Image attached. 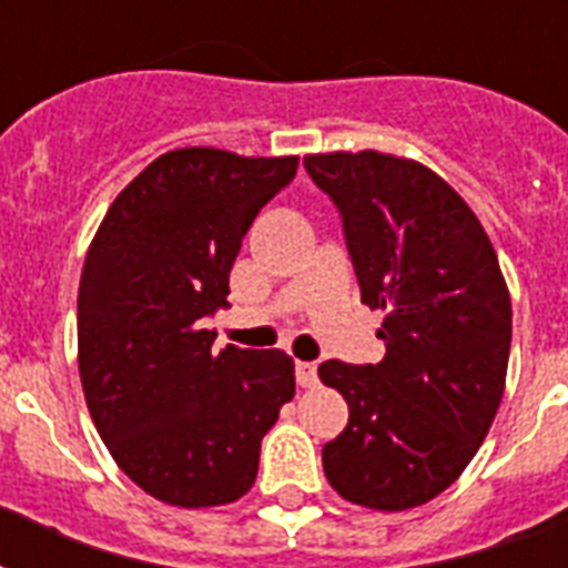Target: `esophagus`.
Returning a JSON list of instances; mask_svg holds the SVG:
<instances>
[{
	"label": "esophagus",
	"mask_w": 568,
	"mask_h": 568,
	"mask_svg": "<svg viewBox=\"0 0 568 568\" xmlns=\"http://www.w3.org/2000/svg\"><path fill=\"white\" fill-rule=\"evenodd\" d=\"M297 385L300 388H315L317 385V364L315 362H297Z\"/></svg>",
	"instance_id": "esophagus-1"
}]
</instances>
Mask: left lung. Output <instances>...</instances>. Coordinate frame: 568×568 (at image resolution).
<instances>
[{"label":"left lung","mask_w":568,"mask_h":568,"mask_svg":"<svg viewBox=\"0 0 568 568\" xmlns=\"http://www.w3.org/2000/svg\"><path fill=\"white\" fill-rule=\"evenodd\" d=\"M303 165L338 210L362 303L385 312L379 364L317 367L349 405L324 473L353 505L417 508L464 473L499 412L508 285L473 210L426 165L379 151Z\"/></svg>","instance_id":"8db88e82"}]
</instances>
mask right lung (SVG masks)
I'll return each instance as SVG.
<instances>
[{
    "instance_id": "1",
    "label": "right lung",
    "mask_w": 568,
    "mask_h": 568,
    "mask_svg": "<svg viewBox=\"0 0 568 568\" xmlns=\"http://www.w3.org/2000/svg\"><path fill=\"white\" fill-rule=\"evenodd\" d=\"M297 156L180 149L124 186L78 288L87 408L124 476L178 508L242 499L262 437L294 396L283 349L212 353L244 233L297 174Z\"/></svg>"
}]
</instances>
